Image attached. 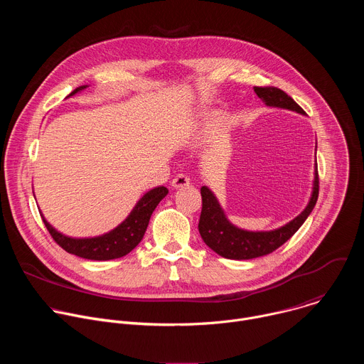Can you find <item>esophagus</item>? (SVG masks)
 <instances>
[{
	"instance_id": "esophagus-1",
	"label": "esophagus",
	"mask_w": 364,
	"mask_h": 364,
	"mask_svg": "<svg viewBox=\"0 0 364 364\" xmlns=\"http://www.w3.org/2000/svg\"><path fill=\"white\" fill-rule=\"evenodd\" d=\"M190 184V178L186 176V174H177L174 178H173V181H171V186L173 187H183V186H188Z\"/></svg>"
}]
</instances>
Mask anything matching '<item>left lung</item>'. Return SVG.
<instances>
[{
  "instance_id": "obj_1",
  "label": "left lung",
  "mask_w": 364,
  "mask_h": 364,
  "mask_svg": "<svg viewBox=\"0 0 364 364\" xmlns=\"http://www.w3.org/2000/svg\"><path fill=\"white\" fill-rule=\"evenodd\" d=\"M253 89L256 95L264 99L267 105L269 107L285 108L302 115L305 114V111L289 95H287L284 90L275 86H255ZM318 190L320 178L318 168L316 167L313 196H311L308 205L299 216H296L288 225L272 232H246L229 223L213 193L205 186H203L200 188L203 201L198 220L200 236L212 250L228 259H237V261H240V259H253L259 256H265L277 250L279 246H282L302 226L305 219L314 209L318 198Z\"/></svg>"
}]
</instances>
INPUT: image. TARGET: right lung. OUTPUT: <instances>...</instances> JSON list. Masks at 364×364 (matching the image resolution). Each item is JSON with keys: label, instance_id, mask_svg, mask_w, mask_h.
<instances>
[{"label": "right lung", "instance_id": "add662e5", "mask_svg": "<svg viewBox=\"0 0 364 364\" xmlns=\"http://www.w3.org/2000/svg\"><path fill=\"white\" fill-rule=\"evenodd\" d=\"M86 86H80L75 89L69 96L76 92L85 89ZM168 194L167 187H155L149 190L144 197L136 203L131 215L122 222L117 229L111 230L107 235L90 239H72L68 237L58 230L51 228L46 219L43 222L53 237V240L66 252L76 255L79 257L90 259V261H109V259L122 257L129 253L144 237L146 226L149 223V218L155 207Z\"/></svg>", "mask_w": 364, "mask_h": 364}]
</instances>
